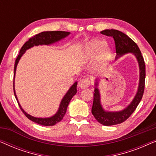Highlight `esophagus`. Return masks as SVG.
I'll return each mask as SVG.
<instances>
[{"instance_id": "obj_1", "label": "esophagus", "mask_w": 156, "mask_h": 156, "mask_svg": "<svg viewBox=\"0 0 156 156\" xmlns=\"http://www.w3.org/2000/svg\"><path fill=\"white\" fill-rule=\"evenodd\" d=\"M89 84H90V81L89 79H82L79 82L78 86L81 89H85L87 88L89 86Z\"/></svg>"}]
</instances>
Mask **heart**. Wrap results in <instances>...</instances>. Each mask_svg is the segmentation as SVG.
I'll return each instance as SVG.
<instances>
[{"instance_id": "1", "label": "heart", "mask_w": 156, "mask_h": 156, "mask_svg": "<svg viewBox=\"0 0 156 156\" xmlns=\"http://www.w3.org/2000/svg\"><path fill=\"white\" fill-rule=\"evenodd\" d=\"M97 53L96 68L101 69L107 65L112 57V51L106 45L105 42L100 40H92L85 44L84 50L82 52V59L84 61L92 59Z\"/></svg>"}]
</instances>
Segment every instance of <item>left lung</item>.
<instances>
[{
    "label": "left lung",
    "instance_id": "8db88e82",
    "mask_svg": "<svg viewBox=\"0 0 156 156\" xmlns=\"http://www.w3.org/2000/svg\"><path fill=\"white\" fill-rule=\"evenodd\" d=\"M101 34L106 36L114 37L116 45V59L126 53H132L136 57L138 66H139V84L138 91L133 99L124 109L119 112H106L102 107L101 104V97L99 89L97 88L99 82L96 80L94 93V101L91 113L97 119L98 122L104 126H113L121 123L129 118L136 110L138 104L141 100L144 92L145 79H146V65L140 49L136 43L133 41L129 36L122 32L117 30H104L101 32Z\"/></svg>",
    "mask_w": 156,
    "mask_h": 156
}]
</instances>
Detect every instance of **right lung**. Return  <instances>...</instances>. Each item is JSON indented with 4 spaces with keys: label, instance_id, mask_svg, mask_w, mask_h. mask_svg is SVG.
Returning a JSON list of instances; mask_svg holds the SVG:
<instances>
[{
    "label": "right lung",
    "instance_id": "right-lung-1",
    "mask_svg": "<svg viewBox=\"0 0 156 156\" xmlns=\"http://www.w3.org/2000/svg\"><path fill=\"white\" fill-rule=\"evenodd\" d=\"M70 34L69 32L65 31H46V32H42L37 35H35L33 36V37L30 38L25 43L23 44V46L21 48L20 50V53H19L18 57L16 59V62H15L14 66V78H13V91L14 94L16 97V99L18 101L19 107L23 112V114L25 115L27 118H28L30 120H31L33 122L42 126H54L59 122L62 119H63L64 116L66 114L67 112V106L69 105V101H71L72 98L76 94V86H77V82H75L74 84L70 87L69 90L66 94L64 96V97L62 99L61 103L59 104V107L58 108V111L55 114L54 116L49 117V118H37V117H34L31 115H30L25 112L21 107L20 103H19L18 98H17L16 90H15V75H16V67L18 65V62L23 56V55L25 52V51L28 49L33 48L34 46L37 45H42V44H46V45H49V44H53L55 42H58L59 40L63 39L68 36Z\"/></svg>",
    "mask_w": 156,
    "mask_h": 156
}]
</instances>
